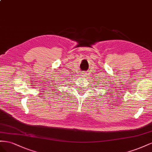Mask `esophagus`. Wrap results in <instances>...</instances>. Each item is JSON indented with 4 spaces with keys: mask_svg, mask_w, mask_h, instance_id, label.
I'll return each instance as SVG.
<instances>
[{
    "mask_svg": "<svg viewBox=\"0 0 152 152\" xmlns=\"http://www.w3.org/2000/svg\"><path fill=\"white\" fill-rule=\"evenodd\" d=\"M81 76H86V72H83L81 73Z\"/></svg>",
    "mask_w": 152,
    "mask_h": 152,
    "instance_id": "esophagus-1",
    "label": "esophagus"
}]
</instances>
